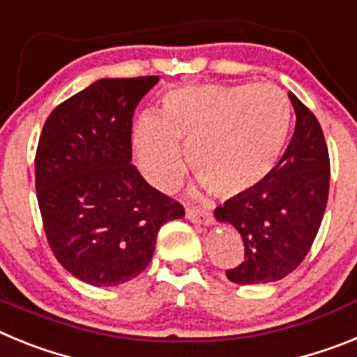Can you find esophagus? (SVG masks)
Returning <instances> with one entry per match:
<instances>
[{
    "instance_id": "34e87169",
    "label": "esophagus",
    "mask_w": 357,
    "mask_h": 357,
    "mask_svg": "<svg viewBox=\"0 0 357 357\" xmlns=\"http://www.w3.org/2000/svg\"><path fill=\"white\" fill-rule=\"evenodd\" d=\"M187 219L192 222H196V225H203V226H210L213 222V217L210 212H204V210H194V208H187Z\"/></svg>"
}]
</instances>
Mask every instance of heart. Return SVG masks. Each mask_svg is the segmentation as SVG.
<instances>
[{
    "instance_id": "b5f03b06",
    "label": "heart",
    "mask_w": 357,
    "mask_h": 357,
    "mask_svg": "<svg viewBox=\"0 0 357 357\" xmlns=\"http://www.w3.org/2000/svg\"><path fill=\"white\" fill-rule=\"evenodd\" d=\"M289 98L273 84L187 86L169 91L160 114L132 127L136 163L151 185L170 190L185 169L183 147L201 185L234 197L264 185L289 140Z\"/></svg>"
}]
</instances>
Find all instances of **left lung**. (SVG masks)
Segmentation results:
<instances>
[{
    "instance_id": "left-lung-1",
    "label": "left lung",
    "mask_w": 357,
    "mask_h": 357,
    "mask_svg": "<svg viewBox=\"0 0 357 357\" xmlns=\"http://www.w3.org/2000/svg\"><path fill=\"white\" fill-rule=\"evenodd\" d=\"M296 114L293 138L277 170L259 188L217 206L213 217L234 226L244 243V260L228 280L277 282L298 268L320 230L328 197L331 163L314 114L289 93Z\"/></svg>"
}]
</instances>
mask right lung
Returning a JSON list of instances; mask_svg holds the SVG:
<instances>
[{"instance_id": "add662e5", "label": "right lung", "mask_w": 357, "mask_h": 357, "mask_svg": "<svg viewBox=\"0 0 357 357\" xmlns=\"http://www.w3.org/2000/svg\"><path fill=\"white\" fill-rule=\"evenodd\" d=\"M158 80H97L59 104L43 127L36 190L46 238L63 268L91 286L138 277L161 226L185 217L131 163L132 114Z\"/></svg>"}]
</instances>
